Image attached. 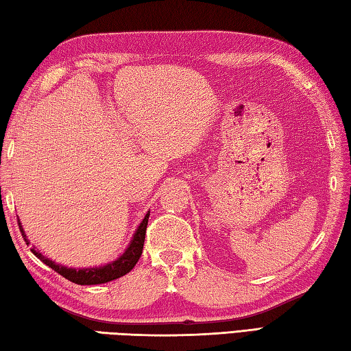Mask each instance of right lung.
I'll list each match as a JSON object with an SVG mask.
<instances>
[{
  "label": "right lung",
  "instance_id": "add662e5",
  "mask_svg": "<svg viewBox=\"0 0 351 351\" xmlns=\"http://www.w3.org/2000/svg\"><path fill=\"white\" fill-rule=\"evenodd\" d=\"M148 218H149V210H148V214L145 215L142 223L137 226L133 237H131V241L128 244V247L125 249V252L122 255H119L114 261L102 264V266L84 267V269L67 267V266H64V264H58L56 261H51L50 258L44 256L35 246L32 247V254L36 255L44 264H47V266L55 270V272L62 275L64 278H67L71 282L81 284V286H93V284L110 282L113 280L121 278V276H123V275H127L130 270L136 266V263L138 261V258H141L142 250H143L145 234H147V226H148ZM18 223H19V229H21V234L24 237L25 243L30 244V240L24 232L21 221L18 220Z\"/></svg>",
  "mask_w": 351,
  "mask_h": 351
}]
</instances>
